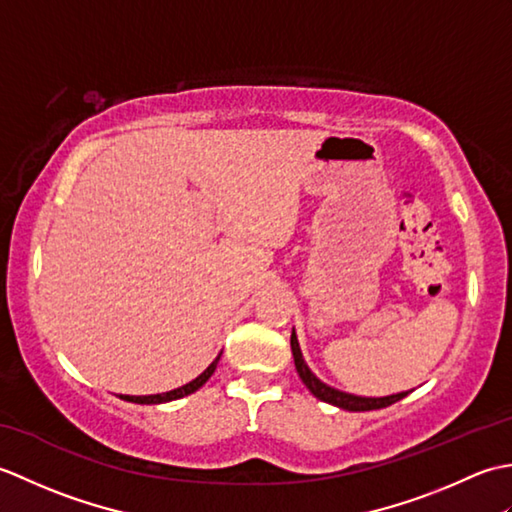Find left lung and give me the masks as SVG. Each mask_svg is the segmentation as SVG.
Listing matches in <instances>:
<instances>
[{"label": "left lung", "instance_id": "1", "mask_svg": "<svg viewBox=\"0 0 512 512\" xmlns=\"http://www.w3.org/2000/svg\"><path fill=\"white\" fill-rule=\"evenodd\" d=\"M290 347H292V356H295V367H297V374L303 380V385H306L314 396L323 402H330V405L339 407V409H347V411H372V409H383L394 405V402L405 398L409 391H400V394H391V396H383V398H365V396H354V394H345V391L334 389L330 385L321 383V380L310 372V367L303 361V354H301V347L297 341V334L292 330L290 336Z\"/></svg>", "mask_w": 512, "mask_h": 512}]
</instances>
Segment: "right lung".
Instances as JSON below:
<instances>
[{
    "label": "right lung",
    "instance_id": "1",
    "mask_svg": "<svg viewBox=\"0 0 512 512\" xmlns=\"http://www.w3.org/2000/svg\"><path fill=\"white\" fill-rule=\"evenodd\" d=\"M220 356L222 354H217L215 361L209 367H206L198 378H193L191 383L182 385L178 389H171V391H165V394H154V396H121V398L129 400V402H136V405H160V402H169V400H178V398L189 396V394H193V391H198L206 383V380L213 376L215 367H217V361H220Z\"/></svg>",
    "mask_w": 512,
    "mask_h": 512
}]
</instances>
